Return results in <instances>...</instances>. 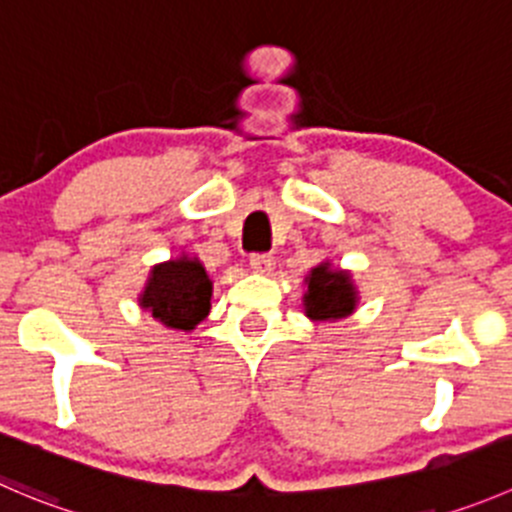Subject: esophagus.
<instances>
[{
    "label": "esophagus",
    "mask_w": 512,
    "mask_h": 512,
    "mask_svg": "<svg viewBox=\"0 0 512 512\" xmlns=\"http://www.w3.org/2000/svg\"><path fill=\"white\" fill-rule=\"evenodd\" d=\"M250 270L257 275H270L275 270V260L270 255H252L250 257Z\"/></svg>",
    "instance_id": "34e87169"
}]
</instances>
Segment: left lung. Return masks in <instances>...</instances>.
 I'll return each instance as SVG.
<instances>
[{
    "label": "left lung",
    "mask_w": 512,
    "mask_h": 512,
    "mask_svg": "<svg viewBox=\"0 0 512 512\" xmlns=\"http://www.w3.org/2000/svg\"><path fill=\"white\" fill-rule=\"evenodd\" d=\"M305 287L302 307L312 322L345 320L357 310V302H360L352 272L335 267L330 260H322L307 272Z\"/></svg>",
    "instance_id": "obj_1"
}]
</instances>
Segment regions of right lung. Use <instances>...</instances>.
Masks as SVG:
<instances>
[{
  "label": "right lung",
  "instance_id": "obj_1",
  "mask_svg": "<svg viewBox=\"0 0 512 512\" xmlns=\"http://www.w3.org/2000/svg\"><path fill=\"white\" fill-rule=\"evenodd\" d=\"M212 280L195 255H177L150 267L137 305L167 330L192 332L212 307Z\"/></svg>",
  "mask_w": 512,
  "mask_h": 512
}]
</instances>
